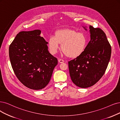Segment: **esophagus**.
Returning <instances> with one entry per match:
<instances>
[{
    "instance_id": "obj_1",
    "label": "esophagus",
    "mask_w": 120,
    "mask_h": 120,
    "mask_svg": "<svg viewBox=\"0 0 120 120\" xmlns=\"http://www.w3.org/2000/svg\"><path fill=\"white\" fill-rule=\"evenodd\" d=\"M58 62H59L60 63H63L64 62V61L63 60H62V59H59L58 60Z\"/></svg>"
}]
</instances>
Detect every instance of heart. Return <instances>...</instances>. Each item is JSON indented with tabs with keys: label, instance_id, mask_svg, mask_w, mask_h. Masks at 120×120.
<instances>
[{
	"label": "heart",
	"instance_id": "heart-1",
	"mask_svg": "<svg viewBox=\"0 0 120 120\" xmlns=\"http://www.w3.org/2000/svg\"><path fill=\"white\" fill-rule=\"evenodd\" d=\"M87 40L83 33H78L76 30L66 29L57 30L54 36L48 39V47L50 52L54 54L58 50L59 44L66 56L75 58L81 56L85 51Z\"/></svg>",
	"mask_w": 120,
	"mask_h": 120
}]
</instances>
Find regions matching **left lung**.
<instances>
[{"label": "left lung", "instance_id": "left-lung-1", "mask_svg": "<svg viewBox=\"0 0 120 120\" xmlns=\"http://www.w3.org/2000/svg\"><path fill=\"white\" fill-rule=\"evenodd\" d=\"M87 30L86 26H82ZM90 41L82 54L69 62L73 83L81 88L94 85L103 76L111 54V47L106 34L99 28L90 26Z\"/></svg>", "mask_w": 120, "mask_h": 120}]
</instances>
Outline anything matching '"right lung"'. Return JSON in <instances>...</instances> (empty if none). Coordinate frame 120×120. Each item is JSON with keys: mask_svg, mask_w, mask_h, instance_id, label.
<instances>
[{"mask_svg": "<svg viewBox=\"0 0 120 120\" xmlns=\"http://www.w3.org/2000/svg\"><path fill=\"white\" fill-rule=\"evenodd\" d=\"M41 34L39 30L22 31L17 34L9 48L16 77L25 86L34 90H41L48 85L58 64Z\"/></svg>", "mask_w": 120, "mask_h": 120, "instance_id": "obj_1", "label": "right lung"}]
</instances>
